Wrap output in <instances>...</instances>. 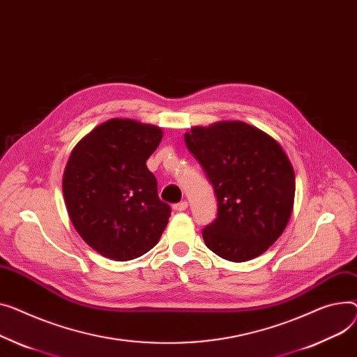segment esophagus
<instances>
[{
  "mask_svg": "<svg viewBox=\"0 0 357 357\" xmlns=\"http://www.w3.org/2000/svg\"><path fill=\"white\" fill-rule=\"evenodd\" d=\"M186 208H188V202H186V201H182V202H178V204H175V205H174V209H175V211H178V212L185 211Z\"/></svg>",
  "mask_w": 357,
  "mask_h": 357,
  "instance_id": "obj_1",
  "label": "esophagus"
}]
</instances>
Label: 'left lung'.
I'll use <instances>...</instances> for the list:
<instances>
[{
  "label": "left lung",
  "instance_id": "left-lung-1",
  "mask_svg": "<svg viewBox=\"0 0 357 357\" xmlns=\"http://www.w3.org/2000/svg\"><path fill=\"white\" fill-rule=\"evenodd\" d=\"M185 144L218 201L217 218L202 229L206 247L234 263L266 252L286 229L296 192L293 166L278 142L235 121L192 128Z\"/></svg>",
  "mask_w": 357,
  "mask_h": 357
}]
</instances>
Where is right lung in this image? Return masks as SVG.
Masks as SVG:
<instances>
[{
	"mask_svg": "<svg viewBox=\"0 0 357 357\" xmlns=\"http://www.w3.org/2000/svg\"><path fill=\"white\" fill-rule=\"evenodd\" d=\"M162 129L112 119L93 129L71 152L63 195L76 231L106 258L129 261L152 250L169 221L171 206L158 197L146 160Z\"/></svg>",
	"mask_w": 357,
	"mask_h": 357,
	"instance_id": "obj_1",
	"label": "right lung"
}]
</instances>
